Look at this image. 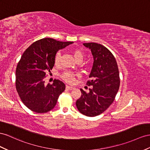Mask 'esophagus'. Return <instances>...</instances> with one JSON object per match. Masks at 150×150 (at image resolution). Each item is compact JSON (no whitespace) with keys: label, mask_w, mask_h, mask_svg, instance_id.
<instances>
[{"label":"esophagus","mask_w":150,"mask_h":150,"mask_svg":"<svg viewBox=\"0 0 150 150\" xmlns=\"http://www.w3.org/2000/svg\"><path fill=\"white\" fill-rule=\"evenodd\" d=\"M66 89L68 90H73L74 89V87H71V86H66Z\"/></svg>","instance_id":"1"}]
</instances>
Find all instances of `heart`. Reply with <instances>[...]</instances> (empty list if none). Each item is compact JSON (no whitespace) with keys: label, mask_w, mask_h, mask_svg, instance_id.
Masks as SVG:
<instances>
[{"label":"heart","mask_w":150,"mask_h":150,"mask_svg":"<svg viewBox=\"0 0 150 150\" xmlns=\"http://www.w3.org/2000/svg\"><path fill=\"white\" fill-rule=\"evenodd\" d=\"M73 55L75 59L77 61H82L83 57V52L80 51L79 49H74L72 52ZM60 59H61V52L59 51L57 52L54 56V62L56 65H58L60 63ZM76 76H79L78 74H76V73L70 71H67L64 72L63 74L61 75V78H62L65 82L69 83H73L75 80V78Z\"/></svg>","instance_id":"b5f03b06"}]
</instances>
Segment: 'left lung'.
I'll return each instance as SVG.
<instances>
[{
  "mask_svg": "<svg viewBox=\"0 0 150 150\" xmlns=\"http://www.w3.org/2000/svg\"><path fill=\"white\" fill-rule=\"evenodd\" d=\"M83 44L91 49L94 57L91 79L87 82V86L93 87L89 89V93L80 89L82 95L76 106L82 114L95 117L112 104L120 87V76L116 59L108 49L94 42Z\"/></svg>",
  "mask_w": 150,
  "mask_h": 150,
  "instance_id": "1",
  "label": "left lung"
}]
</instances>
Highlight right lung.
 <instances>
[{
    "mask_svg": "<svg viewBox=\"0 0 150 150\" xmlns=\"http://www.w3.org/2000/svg\"><path fill=\"white\" fill-rule=\"evenodd\" d=\"M72 43L44 38L33 42L23 54L16 67V88L22 102L32 112L46 113L56 106L64 83L55 79L46 86L44 79L54 65L57 51Z\"/></svg>",
    "mask_w": 150,
    "mask_h": 150,
    "instance_id": "obj_1",
    "label": "right lung"
}]
</instances>
